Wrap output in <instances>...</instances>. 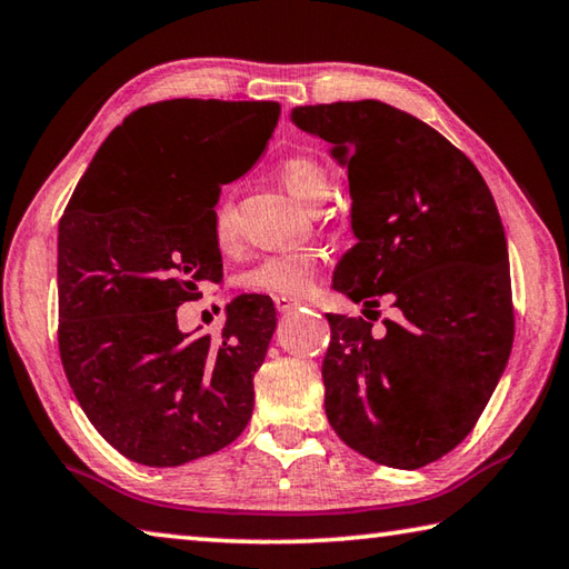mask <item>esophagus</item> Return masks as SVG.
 <instances>
[{
  "instance_id": "esophagus-1",
  "label": "esophagus",
  "mask_w": 569,
  "mask_h": 569,
  "mask_svg": "<svg viewBox=\"0 0 569 569\" xmlns=\"http://www.w3.org/2000/svg\"><path fill=\"white\" fill-rule=\"evenodd\" d=\"M273 303L278 308V313H291L293 308L301 306V301H296V298H286V296H276Z\"/></svg>"
}]
</instances>
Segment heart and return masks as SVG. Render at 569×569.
Returning a JSON list of instances; mask_svg holds the SVG:
<instances>
[{"label": "heart", "mask_w": 569, "mask_h": 569, "mask_svg": "<svg viewBox=\"0 0 569 569\" xmlns=\"http://www.w3.org/2000/svg\"><path fill=\"white\" fill-rule=\"evenodd\" d=\"M281 180L286 190L301 206L316 208L329 198L331 178L329 170L323 168L321 160L313 156H293L281 162ZM238 233V218L233 200L223 196L213 208V236L218 246H230ZM321 256L319 250L301 248L288 250V253L263 256L261 261L248 266L240 273L238 283L250 293H268V296H303L311 291V286L319 276Z\"/></svg>", "instance_id": "1"}]
</instances>
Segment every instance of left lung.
Listing matches in <instances>:
<instances>
[{
  "mask_svg": "<svg viewBox=\"0 0 569 569\" xmlns=\"http://www.w3.org/2000/svg\"><path fill=\"white\" fill-rule=\"evenodd\" d=\"M296 128L349 170L351 230L333 288L387 296L399 319L326 313V417L377 465L419 469L465 439L512 351L507 238L492 192L465 152L379 100L293 108Z\"/></svg>",
  "mask_w": 569,
  "mask_h": 569,
  "instance_id": "8db88e82",
  "label": "left lung"
}]
</instances>
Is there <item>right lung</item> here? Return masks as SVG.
<instances>
[{
    "label": "right lung",
    "mask_w": 569,
    "mask_h": 569,
    "mask_svg": "<svg viewBox=\"0 0 569 569\" xmlns=\"http://www.w3.org/2000/svg\"><path fill=\"white\" fill-rule=\"evenodd\" d=\"M278 102L166 100L94 152L57 236L60 356L92 427L138 465L180 467L238 439L276 331L268 296L226 306L218 336L178 329V306L223 278L220 186L256 166Z\"/></svg>",
    "instance_id": "1"
}]
</instances>
